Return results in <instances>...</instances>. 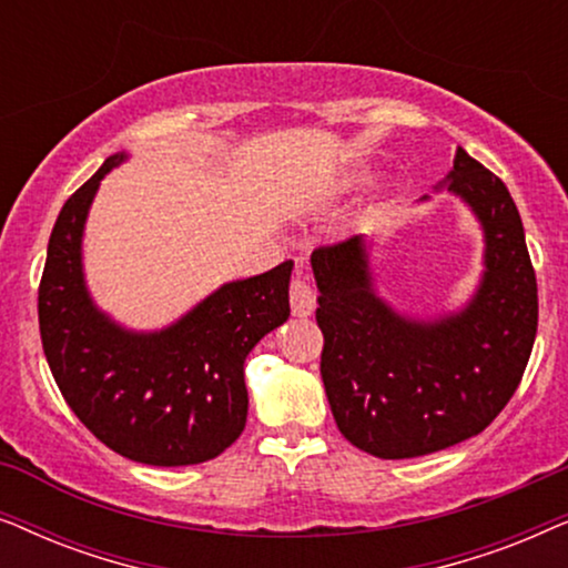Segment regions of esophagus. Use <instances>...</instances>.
I'll use <instances>...</instances> for the list:
<instances>
[{
    "label": "esophagus",
    "instance_id": "1",
    "mask_svg": "<svg viewBox=\"0 0 568 568\" xmlns=\"http://www.w3.org/2000/svg\"><path fill=\"white\" fill-rule=\"evenodd\" d=\"M290 305H292V313L297 317H307L315 310V290L310 286V282L300 274V271L290 282Z\"/></svg>",
    "mask_w": 568,
    "mask_h": 568
}]
</instances>
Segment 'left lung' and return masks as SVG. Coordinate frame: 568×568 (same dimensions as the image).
<instances>
[{
    "label": "left lung",
    "mask_w": 568,
    "mask_h": 568,
    "mask_svg": "<svg viewBox=\"0 0 568 568\" xmlns=\"http://www.w3.org/2000/svg\"><path fill=\"white\" fill-rule=\"evenodd\" d=\"M447 189L484 224L486 276L460 315L406 321L377 297L359 235L313 251L321 377L338 432L406 460L476 437L501 414L538 333V282L507 185L457 150Z\"/></svg>",
    "instance_id": "obj_1"
}]
</instances>
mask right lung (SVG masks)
Masks as SVG:
<instances>
[{
  "label": "right lung",
  "instance_id": "add662e5",
  "mask_svg": "<svg viewBox=\"0 0 568 568\" xmlns=\"http://www.w3.org/2000/svg\"><path fill=\"white\" fill-rule=\"evenodd\" d=\"M121 160L108 158L53 224L38 286L43 354L69 408L113 453L158 468L206 463L245 429L243 364L290 317L292 261L224 284L173 328L121 331L92 307L80 261L92 196Z\"/></svg>",
  "mask_w": 568,
  "mask_h": 568
}]
</instances>
